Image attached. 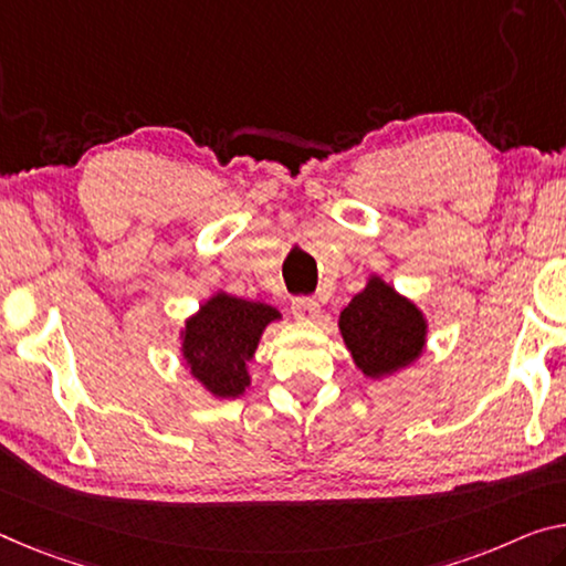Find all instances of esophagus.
<instances>
[{
    "label": "esophagus",
    "instance_id": "esophagus-1",
    "mask_svg": "<svg viewBox=\"0 0 566 566\" xmlns=\"http://www.w3.org/2000/svg\"><path fill=\"white\" fill-rule=\"evenodd\" d=\"M318 301L316 298H295L293 301V316L301 321H313L318 316Z\"/></svg>",
    "mask_w": 566,
    "mask_h": 566
}]
</instances>
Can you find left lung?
<instances>
[{"instance_id":"obj_1","label":"left lung","mask_w":566,"mask_h":566,"mask_svg":"<svg viewBox=\"0 0 566 566\" xmlns=\"http://www.w3.org/2000/svg\"><path fill=\"white\" fill-rule=\"evenodd\" d=\"M428 316L392 283L371 273L361 293L338 316V332L354 367L367 379H387L420 359L428 344Z\"/></svg>"}]
</instances>
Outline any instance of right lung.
I'll use <instances>...</instances> for the list:
<instances>
[{
  "mask_svg": "<svg viewBox=\"0 0 566 566\" xmlns=\"http://www.w3.org/2000/svg\"><path fill=\"white\" fill-rule=\"evenodd\" d=\"M283 313L271 303L248 301L224 291L212 293L179 328V354L189 377L214 399H238L248 392L250 371L265 328Z\"/></svg>",
  "mask_w": 566,
  "mask_h": 566,
  "instance_id": "obj_1",
  "label": "right lung"
}]
</instances>
